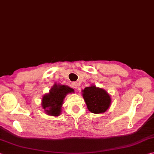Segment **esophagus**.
Returning a JSON list of instances; mask_svg holds the SVG:
<instances>
[{
  "instance_id": "obj_1",
  "label": "esophagus",
  "mask_w": 154,
  "mask_h": 154,
  "mask_svg": "<svg viewBox=\"0 0 154 154\" xmlns=\"http://www.w3.org/2000/svg\"><path fill=\"white\" fill-rule=\"evenodd\" d=\"M77 86H78V85H77V83H72V87H73V88L77 89Z\"/></svg>"
}]
</instances>
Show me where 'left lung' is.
<instances>
[{"mask_svg":"<svg viewBox=\"0 0 154 154\" xmlns=\"http://www.w3.org/2000/svg\"><path fill=\"white\" fill-rule=\"evenodd\" d=\"M83 97L89 111L93 113H101L107 110L111 98L105 90L95 86L85 87L83 90Z\"/></svg>","mask_w":154,"mask_h":154,"instance_id":"left-lung-1","label":"left lung"}]
</instances>
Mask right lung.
<instances>
[{"label":"right lung","instance_id":"add662e5","mask_svg":"<svg viewBox=\"0 0 154 154\" xmlns=\"http://www.w3.org/2000/svg\"><path fill=\"white\" fill-rule=\"evenodd\" d=\"M73 91L74 90L68 86L54 85L49 94L45 95L42 99V106L45 112L49 116H59L63 99L67 93Z\"/></svg>","mask_w":154,"mask_h":154}]
</instances>
